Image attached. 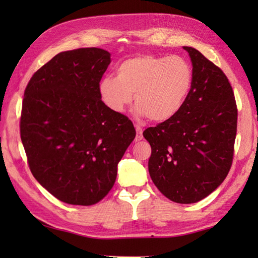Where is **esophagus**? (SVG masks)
Returning <instances> with one entry per match:
<instances>
[{"mask_svg":"<svg viewBox=\"0 0 258 258\" xmlns=\"http://www.w3.org/2000/svg\"><path fill=\"white\" fill-rule=\"evenodd\" d=\"M136 128V138H135V142H140L143 140V130L140 125H135Z\"/></svg>","mask_w":258,"mask_h":258,"instance_id":"1","label":"esophagus"}]
</instances>
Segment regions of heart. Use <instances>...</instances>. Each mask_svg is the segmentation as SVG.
<instances>
[{
	"mask_svg": "<svg viewBox=\"0 0 258 258\" xmlns=\"http://www.w3.org/2000/svg\"><path fill=\"white\" fill-rule=\"evenodd\" d=\"M193 78V68L182 56L145 54L120 63L116 76L100 81L98 93L106 107L115 113H122L132 103L134 94L136 114L162 122L183 107Z\"/></svg>",
	"mask_w": 258,
	"mask_h": 258,
	"instance_id": "1",
	"label": "heart"
}]
</instances>
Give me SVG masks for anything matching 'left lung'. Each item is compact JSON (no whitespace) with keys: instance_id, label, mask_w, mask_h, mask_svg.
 Instances as JSON below:
<instances>
[{"instance_id":"obj_1","label":"left lung","mask_w":258,"mask_h":258,"mask_svg":"<svg viewBox=\"0 0 258 258\" xmlns=\"http://www.w3.org/2000/svg\"><path fill=\"white\" fill-rule=\"evenodd\" d=\"M193 67V84L183 107L144 131L152 147L149 172L168 200L196 203L213 193L232 166L237 108L223 71L196 48L183 46Z\"/></svg>"}]
</instances>
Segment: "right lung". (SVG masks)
I'll return each instance as SVG.
<instances>
[{"label":"right lung","mask_w":258,"mask_h":258,"mask_svg":"<svg viewBox=\"0 0 258 258\" xmlns=\"http://www.w3.org/2000/svg\"><path fill=\"white\" fill-rule=\"evenodd\" d=\"M111 54L97 47L58 53L27 84L21 140L33 176L71 205L100 202L135 139L133 123L106 107L98 83Z\"/></svg>","instance_id":"right-lung-1"}]
</instances>
